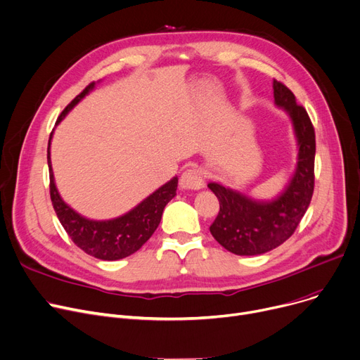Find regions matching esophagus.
<instances>
[{
    "instance_id": "obj_1",
    "label": "esophagus",
    "mask_w": 360,
    "mask_h": 360,
    "mask_svg": "<svg viewBox=\"0 0 360 360\" xmlns=\"http://www.w3.org/2000/svg\"><path fill=\"white\" fill-rule=\"evenodd\" d=\"M179 186L182 189H201L204 186V178L202 174L198 169H186L179 179Z\"/></svg>"
}]
</instances>
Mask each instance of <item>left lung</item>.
<instances>
[{"instance_id":"obj_1","label":"left lung","mask_w":360,"mask_h":360,"mask_svg":"<svg viewBox=\"0 0 360 360\" xmlns=\"http://www.w3.org/2000/svg\"><path fill=\"white\" fill-rule=\"evenodd\" d=\"M276 105L290 114L298 140L297 171L283 193L274 201H255L217 182L208 188L219 198L220 211L210 226L212 237L234 255L266 253L294 234L314 193L316 133L307 110L297 104L292 91L274 79Z\"/></svg>"}]
</instances>
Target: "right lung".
Returning a JSON list of instances; mask_svg holds the SVG:
<instances>
[{
    "instance_id": "add662e5",
    "label": "right lung",
    "mask_w": 360,
    "mask_h": 360,
    "mask_svg": "<svg viewBox=\"0 0 360 360\" xmlns=\"http://www.w3.org/2000/svg\"><path fill=\"white\" fill-rule=\"evenodd\" d=\"M92 88L94 82H91L79 95H77L70 101V104H68V107L58 117L56 124L60 123V120H63V117L72 110V107L78 104ZM52 134L53 131L51 133L49 148H47L51 200L58 219L68 236L70 237V240L85 253L103 260H118L137 252L149 240L150 236L158 229L165 205L176 195L178 178H174L163 186H160L152 195L140 202L130 212L122 215V217L107 221L88 220L63 202L55 186L53 171L51 165Z\"/></svg>"
}]
</instances>
